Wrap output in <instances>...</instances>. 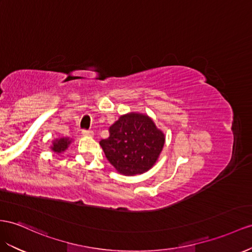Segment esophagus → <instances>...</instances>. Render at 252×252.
Segmentation results:
<instances>
[{"label": "esophagus", "instance_id": "obj_1", "mask_svg": "<svg viewBox=\"0 0 252 252\" xmlns=\"http://www.w3.org/2000/svg\"><path fill=\"white\" fill-rule=\"evenodd\" d=\"M82 134H83V136H86V137H93L94 136V132L92 130H83Z\"/></svg>", "mask_w": 252, "mask_h": 252}]
</instances>
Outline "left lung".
Returning a JSON list of instances; mask_svg holds the SVG:
<instances>
[{
    "instance_id": "8db88e82",
    "label": "left lung",
    "mask_w": 252,
    "mask_h": 252,
    "mask_svg": "<svg viewBox=\"0 0 252 252\" xmlns=\"http://www.w3.org/2000/svg\"><path fill=\"white\" fill-rule=\"evenodd\" d=\"M165 144V135L149 116L122 115L109 126V136L100 146L116 170L125 176L141 175L156 164Z\"/></svg>"
}]
</instances>
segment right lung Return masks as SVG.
<instances>
[{
  "mask_svg": "<svg viewBox=\"0 0 252 252\" xmlns=\"http://www.w3.org/2000/svg\"><path fill=\"white\" fill-rule=\"evenodd\" d=\"M71 140L72 139H70L69 137H63V138L55 139L53 141V146H51V149H52L53 152L60 154L67 149L68 146L71 144Z\"/></svg>",
  "mask_w": 252,
  "mask_h": 252,
  "instance_id": "right-lung-1",
  "label": "right lung"
}]
</instances>
